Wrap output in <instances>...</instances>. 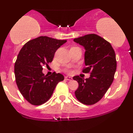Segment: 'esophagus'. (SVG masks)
<instances>
[{"label":"esophagus","instance_id":"34e87169","mask_svg":"<svg viewBox=\"0 0 133 133\" xmlns=\"http://www.w3.org/2000/svg\"><path fill=\"white\" fill-rule=\"evenodd\" d=\"M65 80H68V81H72V78L71 77H69V76H65Z\"/></svg>","mask_w":133,"mask_h":133}]
</instances>
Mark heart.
Returning a JSON list of instances; mask_svg holds the SVG:
<instances>
[{
  "mask_svg": "<svg viewBox=\"0 0 133 133\" xmlns=\"http://www.w3.org/2000/svg\"><path fill=\"white\" fill-rule=\"evenodd\" d=\"M64 71L65 72L68 73V74H70V73H71V71L70 69H65L64 70Z\"/></svg>",
  "mask_w": 133,
  "mask_h": 133,
  "instance_id": "1",
  "label": "heart"
}]
</instances>
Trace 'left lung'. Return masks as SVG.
Returning <instances> with one entry per match:
<instances>
[{
	"label": "left lung",
	"mask_w": 133,
	"mask_h": 133,
	"mask_svg": "<svg viewBox=\"0 0 133 133\" xmlns=\"http://www.w3.org/2000/svg\"><path fill=\"white\" fill-rule=\"evenodd\" d=\"M74 41L84 47L86 67L82 72L91 74L86 79L79 76L73 77L79 84L76 97L84 104H94L101 99L113 81L117 66L115 52L109 42L94 34Z\"/></svg>",
	"instance_id": "1"
}]
</instances>
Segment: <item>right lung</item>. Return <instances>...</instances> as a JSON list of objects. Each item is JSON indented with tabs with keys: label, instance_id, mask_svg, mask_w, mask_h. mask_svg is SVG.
I'll return each instance as SVG.
<instances>
[{
	"label": "right lung",
	"instance_id": "1",
	"mask_svg": "<svg viewBox=\"0 0 133 133\" xmlns=\"http://www.w3.org/2000/svg\"><path fill=\"white\" fill-rule=\"evenodd\" d=\"M66 40L41 36L24 44L14 65L16 84L23 97L35 106L45 103L51 97L58 82L64 77L55 72L51 76L42 73V66L52 61L55 52Z\"/></svg>",
	"mask_w": 133,
	"mask_h": 133
}]
</instances>
